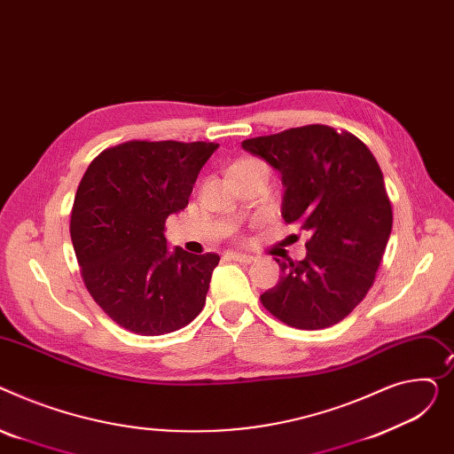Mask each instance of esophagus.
<instances>
[{
	"instance_id": "obj_1",
	"label": "esophagus",
	"mask_w": 454,
	"mask_h": 454,
	"mask_svg": "<svg viewBox=\"0 0 454 454\" xmlns=\"http://www.w3.org/2000/svg\"><path fill=\"white\" fill-rule=\"evenodd\" d=\"M227 256H229L231 260L242 262V263H251V262H254V256H251V254H246V253H236V251H229V253H227Z\"/></svg>"
}]
</instances>
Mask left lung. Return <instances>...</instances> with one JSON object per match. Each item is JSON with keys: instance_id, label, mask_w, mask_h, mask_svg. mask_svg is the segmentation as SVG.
<instances>
[{"instance_id": "left-lung-1", "label": "left lung", "mask_w": 454, "mask_h": 454, "mask_svg": "<svg viewBox=\"0 0 454 454\" xmlns=\"http://www.w3.org/2000/svg\"><path fill=\"white\" fill-rule=\"evenodd\" d=\"M282 174V218L309 232L306 258L278 262L282 277L263 308L299 330L337 325L374 284L392 231L376 157L348 131L291 128L242 143Z\"/></svg>"}]
</instances>
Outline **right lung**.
Here are the masks:
<instances>
[{"mask_svg":"<svg viewBox=\"0 0 454 454\" xmlns=\"http://www.w3.org/2000/svg\"><path fill=\"white\" fill-rule=\"evenodd\" d=\"M220 145L128 141L104 150L78 184L71 242L93 301L139 335L176 332L200 315L215 253L168 251L165 222L189 205Z\"/></svg>","mask_w":454,"mask_h":454,"instance_id":"add662e5","label":"right lung"}]
</instances>
